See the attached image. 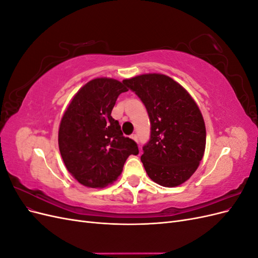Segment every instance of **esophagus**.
Wrapping results in <instances>:
<instances>
[{"mask_svg":"<svg viewBox=\"0 0 258 258\" xmlns=\"http://www.w3.org/2000/svg\"><path fill=\"white\" fill-rule=\"evenodd\" d=\"M130 137H131V139H132V140H135L136 142H138V136H137L136 134H132Z\"/></svg>","mask_w":258,"mask_h":258,"instance_id":"1","label":"esophagus"}]
</instances>
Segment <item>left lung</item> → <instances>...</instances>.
<instances>
[{
  "label": "left lung",
  "mask_w": 258,
  "mask_h": 258,
  "mask_svg": "<svg viewBox=\"0 0 258 258\" xmlns=\"http://www.w3.org/2000/svg\"><path fill=\"white\" fill-rule=\"evenodd\" d=\"M122 83L141 99L151 137L141 161L155 183L174 187L187 181L204 157L206 126L199 107L181 85L162 74H143Z\"/></svg>",
  "instance_id": "obj_1"
}]
</instances>
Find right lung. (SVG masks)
<instances>
[{
    "mask_svg": "<svg viewBox=\"0 0 258 258\" xmlns=\"http://www.w3.org/2000/svg\"><path fill=\"white\" fill-rule=\"evenodd\" d=\"M128 91L123 83L96 79L80 89L62 117L59 150L68 171L81 184L101 188L121 173L130 155H138L134 140L123 137L111 116L116 100Z\"/></svg>",
    "mask_w": 258,
    "mask_h": 258,
    "instance_id": "add662e5",
    "label": "right lung"
}]
</instances>
